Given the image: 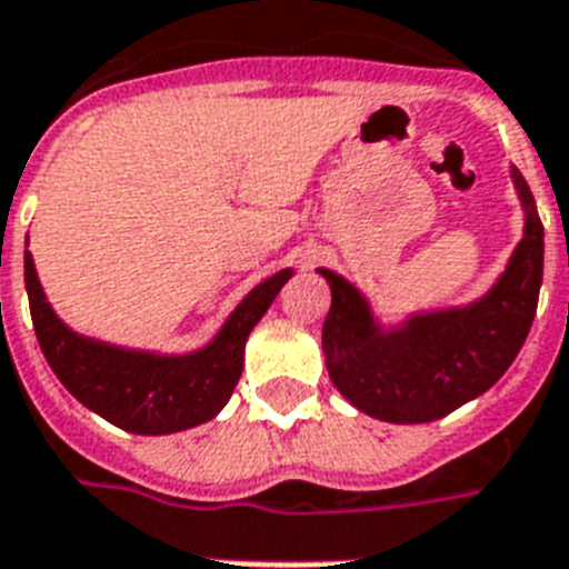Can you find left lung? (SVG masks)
<instances>
[{
    "label": "left lung",
    "mask_w": 569,
    "mask_h": 569,
    "mask_svg": "<svg viewBox=\"0 0 569 569\" xmlns=\"http://www.w3.org/2000/svg\"><path fill=\"white\" fill-rule=\"evenodd\" d=\"M523 204V239L497 283L465 307L412 312L382 327L357 286L330 269L332 303L321 330L332 386L359 412L389 423H429L485 395L523 348L543 280V224L523 174L511 166Z\"/></svg>",
    "instance_id": "obj_1"
}]
</instances>
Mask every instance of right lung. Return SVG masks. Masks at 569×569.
I'll list each match as a JSON object with an SVG mask.
<instances>
[{
    "instance_id": "obj_1",
    "label": "right lung",
    "mask_w": 569,
    "mask_h": 569,
    "mask_svg": "<svg viewBox=\"0 0 569 569\" xmlns=\"http://www.w3.org/2000/svg\"><path fill=\"white\" fill-rule=\"evenodd\" d=\"M292 274L283 269L253 286L204 348L154 353L69 330L46 300L34 257L26 251V292L46 362L78 403L133 436L192 429L224 409L242 377L244 341Z\"/></svg>"
}]
</instances>
